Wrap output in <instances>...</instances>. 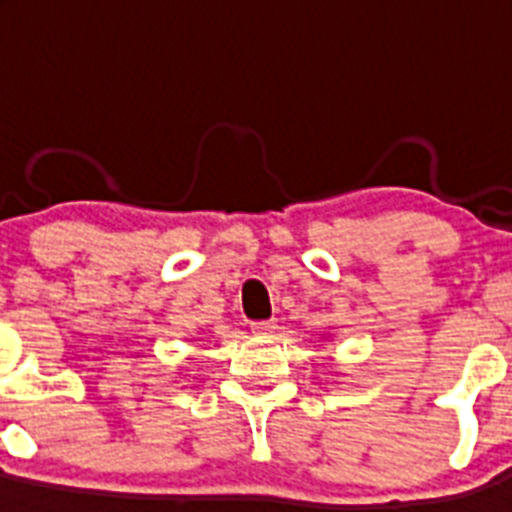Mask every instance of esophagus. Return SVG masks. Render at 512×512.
Listing matches in <instances>:
<instances>
[{"mask_svg":"<svg viewBox=\"0 0 512 512\" xmlns=\"http://www.w3.org/2000/svg\"><path fill=\"white\" fill-rule=\"evenodd\" d=\"M274 328H277L274 320H256V323H251V330L256 333V336H269Z\"/></svg>","mask_w":512,"mask_h":512,"instance_id":"1","label":"esophagus"}]
</instances>
